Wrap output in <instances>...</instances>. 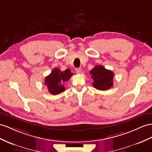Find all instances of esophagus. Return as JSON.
<instances>
[{
	"mask_svg": "<svg viewBox=\"0 0 152 152\" xmlns=\"http://www.w3.org/2000/svg\"><path fill=\"white\" fill-rule=\"evenodd\" d=\"M76 72L77 74H80L81 72V68H76Z\"/></svg>",
	"mask_w": 152,
	"mask_h": 152,
	"instance_id": "esophagus-1",
	"label": "esophagus"
}]
</instances>
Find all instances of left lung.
I'll use <instances>...</instances> for the list:
<instances>
[{
  "instance_id": "1",
  "label": "left lung",
  "mask_w": 152,
  "mask_h": 152,
  "mask_svg": "<svg viewBox=\"0 0 152 152\" xmlns=\"http://www.w3.org/2000/svg\"><path fill=\"white\" fill-rule=\"evenodd\" d=\"M91 78L94 82L92 85L96 89L106 91L113 86L114 74L112 71L106 69L102 65H96L90 71Z\"/></svg>"
}]
</instances>
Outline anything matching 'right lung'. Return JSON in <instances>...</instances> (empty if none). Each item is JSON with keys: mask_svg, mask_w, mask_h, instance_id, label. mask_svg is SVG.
Wrapping results in <instances>:
<instances>
[{"mask_svg": "<svg viewBox=\"0 0 152 152\" xmlns=\"http://www.w3.org/2000/svg\"><path fill=\"white\" fill-rule=\"evenodd\" d=\"M72 75L73 73H71L69 69L61 71L59 69L55 68L49 75L45 77L44 83L47 85L50 94L56 95L65 91L63 84L71 78Z\"/></svg>", "mask_w": 152, "mask_h": 152, "instance_id": "obj_1", "label": "right lung"}]
</instances>
